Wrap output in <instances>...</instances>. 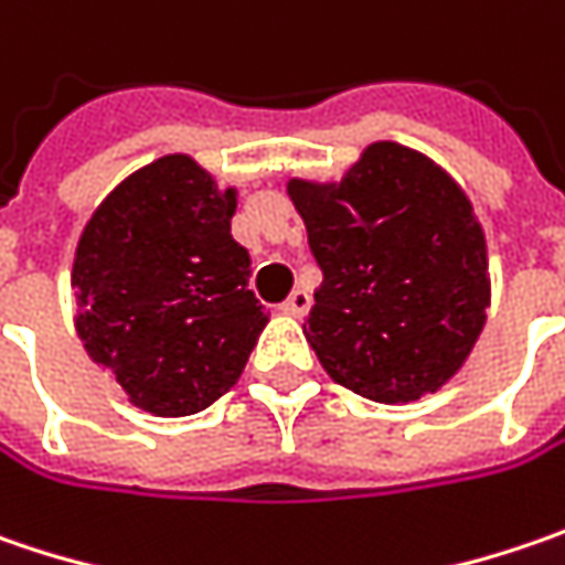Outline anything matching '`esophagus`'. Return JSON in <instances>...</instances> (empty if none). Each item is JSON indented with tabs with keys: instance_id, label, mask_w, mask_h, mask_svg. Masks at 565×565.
I'll list each match as a JSON object with an SVG mask.
<instances>
[{
	"instance_id": "obj_1",
	"label": "esophagus",
	"mask_w": 565,
	"mask_h": 565,
	"mask_svg": "<svg viewBox=\"0 0 565 565\" xmlns=\"http://www.w3.org/2000/svg\"><path fill=\"white\" fill-rule=\"evenodd\" d=\"M309 303H312V300H309L307 290H303V287H297V290H290V297L284 300L281 309L287 312V316H303V312L309 309Z\"/></svg>"
}]
</instances>
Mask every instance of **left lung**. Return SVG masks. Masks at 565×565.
<instances>
[{
    "mask_svg": "<svg viewBox=\"0 0 565 565\" xmlns=\"http://www.w3.org/2000/svg\"><path fill=\"white\" fill-rule=\"evenodd\" d=\"M322 284L307 341L331 380L382 405L436 392L478 341L490 281L465 192L424 154L380 141L338 185H287Z\"/></svg>",
    "mask_w": 565,
    "mask_h": 565,
    "instance_id": "left-lung-1",
    "label": "left lung"
}]
</instances>
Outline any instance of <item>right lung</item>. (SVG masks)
<instances>
[{
	"label": "right lung",
	"mask_w": 565,
	"mask_h": 565,
	"mask_svg": "<svg viewBox=\"0 0 565 565\" xmlns=\"http://www.w3.org/2000/svg\"><path fill=\"white\" fill-rule=\"evenodd\" d=\"M234 209V189L170 154L116 185L78 239V338L151 414H195L231 392L268 322Z\"/></svg>",
	"instance_id": "obj_1"
}]
</instances>
